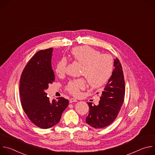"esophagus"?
Listing matches in <instances>:
<instances>
[{
  "label": "esophagus",
  "mask_w": 155,
  "mask_h": 155,
  "mask_svg": "<svg viewBox=\"0 0 155 155\" xmlns=\"http://www.w3.org/2000/svg\"><path fill=\"white\" fill-rule=\"evenodd\" d=\"M69 102H70V103H72V102H77V100L76 99H74V98H71V99H70V100H69Z\"/></svg>",
  "instance_id": "esophagus-1"
}]
</instances>
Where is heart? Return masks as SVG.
Segmentation results:
<instances>
[{
  "instance_id": "obj_1",
  "label": "heart",
  "mask_w": 155,
  "mask_h": 155,
  "mask_svg": "<svg viewBox=\"0 0 155 155\" xmlns=\"http://www.w3.org/2000/svg\"><path fill=\"white\" fill-rule=\"evenodd\" d=\"M72 59L82 65L80 75L84 76L88 84L93 87H98L104 84L111 75L114 68V61L108 54H101L100 51L88 46L74 48L71 51ZM68 61L61 59L55 66L57 75H65ZM86 81L83 78L74 79L65 86V90L74 96H78L85 89Z\"/></svg>"
}]
</instances>
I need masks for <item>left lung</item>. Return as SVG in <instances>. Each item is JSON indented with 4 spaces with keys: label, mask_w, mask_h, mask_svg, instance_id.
I'll return each instance as SVG.
<instances>
[{
    "label": "left lung",
    "mask_w": 155,
    "mask_h": 155,
    "mask_svg": "<svg viewBox=\"0 0 155 155\" xmlns=\"http://www.w3.org/2000/svg\"><path fill=\"white\" fill-rule=\"evenodd\" d=\"M115 69L105 86L97 105H89V114L86 123L94 128H103L117 118L123 104L125 94V83L121 64L116 58Z\"/></svg>",
    "instance_id": "8db88e82"
}]
</instances>
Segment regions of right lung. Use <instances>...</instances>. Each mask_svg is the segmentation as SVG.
I'll use <instances>...</instances> for the list:
<instances>
[{
    "instance_id": "add662e5",
    "label": "right lung",
    "mask_w": 155,
    "mask_h": 155,
    "mask_svg": "<svg viewBox=\"0 0 155 155\" xmlns=\"http://www.w3.org/2000/svg\"><path fill=\"white\" fill-rule=\"evenodd\" d=\"M53 48L40 50L28 61L19 80L21 105L37 127L48 129L59 123L69 101L62 97L50 102L45 90L54 81L51 59Z\"/></svg>"
}]
</instances>
